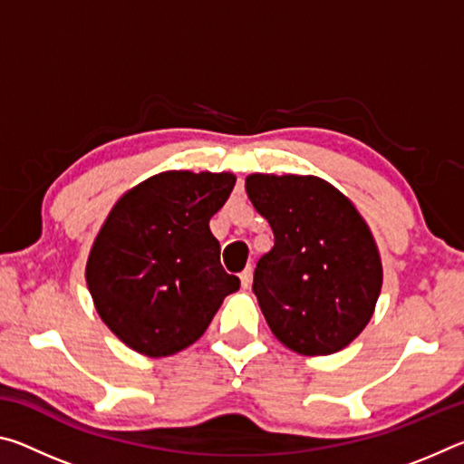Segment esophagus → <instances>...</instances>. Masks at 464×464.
<instances>
[{
  "label": "esophagus",
  "instance_id": "esophagus-1",
  "mask_svg": "<svg viewBox=\"0 0 464 464\" xmlns=\"http://www.w3.org/2000/svg\"><path fill=\"white\" fill-rule=\"evenodd\" d=\"M239 280H241V286L243 288H247L251 285V268H249V266L239 274Z\"/></svg>",
  "mask_w": 464,
  "mask_h": 464
}]
</instances>
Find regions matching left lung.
I'll list each match as a JSON object with an SVG mask.
<instances>
[{
  "label": "left lung",
  "mask_w": 464,
  "mask_h": 464,
  "mask_svg": "<svg viewBox=\"0 0 464 464\" xmlns=\"http://www.w3.org/2000/svg\"><path fill=\"white\" fill-rule=\"evenodd\" d=\"M246 190L274 233L251 286L272 334L304 356L340 352L371 321L382 286L364 218L315 176L251 174Z\"/></svg>",
  "instance_id": "1"
}]
</instances>
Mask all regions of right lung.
Masks as SVG:
<instances>
[{
    "label": "right lung",
    "instance_id": "obj_1",
    "mask_svg": "<svg viewBox=\"0 0 464 464\" xmlns=\"http://www.w3.org/2000/svg\"><path fill=\"white\" fill-rule=\"evenodd\" d=\"M233 186L229 171H163L124 194L102 225L85 280L102 321L139 354L188 348L239 288L208 227Z\"/></svg>",
    "mask_w": 464,
    "mask_h": 464
}]
</instances>
